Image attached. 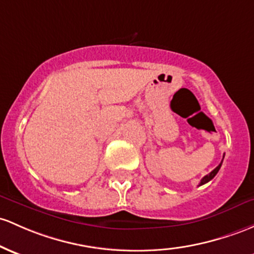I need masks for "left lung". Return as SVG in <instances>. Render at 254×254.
<instances>
[{"instance_id":"obj_1","label":"left lung","mask_w":254,"mask_h":254,"mask_svg":"<svg viewBox=\"0 0 254 254\" xmlns=\"http://www.w3.org/2000/svg\"><path fill=\"white\" fill-rule=\"evenodd\" d=\"M223 158H224V157H223ZM222 163H223V160L221 161V164H219V165H218V166H217V168L213 170V171H211V172H210V174H208V175H206V176H205V177H202L201 182H200V185H199V186H202V185H205V183L210 182V181H211V180H212V178H213L214 176H216V175H217V172H218V171H219V169H221V166H222Z\"/></svg>"}]
</instances>
